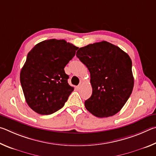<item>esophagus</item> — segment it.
I'll use <instances>...</instances> for the list:
<instances>
[{
	"label": "esophagus",
	"instance_id": "obj_1",
	"mask_svg": "<svg viewBox=\"0 0 156 156\" xmlns=\"http://www.w3.org/2000/svg\"><path fill=\"white\" fill-rule=\"evenodd\" d=\"M81 85H82V83H80V84H78V85L77 86V88H80V87H81Z\"/></svg>",
	"mask_w": 156,
	"mask_h": 156
}]
</instances>
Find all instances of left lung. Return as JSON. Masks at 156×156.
<instances>
[{
    "mask_svg": "<svg viewBox=\"0 0 156 156\" xmlns=\"http://www.w3.org/2000/svg\"><path fill=\"white\" fill-rule=\"evenodd\" d=\"M76 56L90 72L92 94L84 106L98 118L119 112L133 91L132 62L120 47L107 41L81 47Z\"/></svg>",
    "mask_w": 156,
    "mask_h": 156,
    "instance_id": "left-lung-1",
    "label": "left lung"
}]
</instances>
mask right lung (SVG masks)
Here are the masks:
<instances>
[{
	"instance_id": "right-lung-1",
	"label": "right lung",
	"mask_w": 156,
	"mask_h": 156,
	"mask_svg": "<svg viewBox=\"0 0 156 156\" xmlns=\"http://www.w3.org/2000/svg\"><path fill=\"white\" fill-rule=\"evenodd\" d=\"M78 49L65 40L50 39L28 53L20 80L26 102L34 112L49 115L64 106L74 89L68 84L64 68Z\"/></svg>"
}]
</instances>
